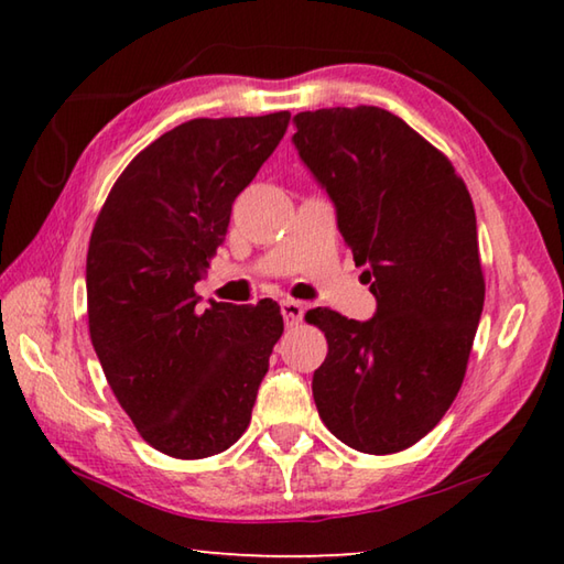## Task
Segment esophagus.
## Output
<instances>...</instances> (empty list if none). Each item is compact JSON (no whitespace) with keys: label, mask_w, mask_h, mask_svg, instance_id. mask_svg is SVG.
Here are the masks:
<instances>
[{"label":"esophagus","mask_w":564,"mask_h":564,"mask_svg":"<svg viewBox=\"0 0 564 564\" xmlns=\"http://www.w3.org/2000/svg\"><path fill=\"white\" fill-rule=\"evenodd\" d=\"M281 313H283L285 326H289V328L299 326V323L303 321V303L293 301V299H285V301H281Z\"/></svg>","instance_id":"1"}]
</instances>
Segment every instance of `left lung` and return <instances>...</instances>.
I'll use <instances>...</instances> for the list:
<instances>
[{
    "instance_id": "8db88e82",
    "label": "left lung",
    "mask_w": 564,
    "mask_h": 564,
    "mask_svg": "<svg viewBox=\"0 0 564 564\" xmlns=\"http://www.w3.org/2000/svg\"><path fill=\"white\" fill-rule=\"evenodd\" d=\"M293 127V147L376 295L368 321L308 311L328 340L313 400L352 451H405L453 405L480 323L470 194L451 161L386 109L301 111Z\"/></svg>"
}]
</instances>
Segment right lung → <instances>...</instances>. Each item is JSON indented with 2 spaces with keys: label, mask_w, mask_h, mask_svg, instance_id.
<instances>
[{
  "label": "right lung",
  "mask_w": 564,
  "mask_h": 564,
  "mask_svg": "<svg viewBox=\"0 0 564 564\" xmlns=\"http://www.w3.org/2000/svg\"><path fill=\"white\" fill-rule=\"evenodd\" d=\"M289 111L194 119L123 169L94 224L87 303L94 350L119 405L159 453H224L251 423L275 340L279 303L194 293L224 243L236 196L289 129Z\"/></svg>",
  "instance_id": "1"
}]
</instances>
